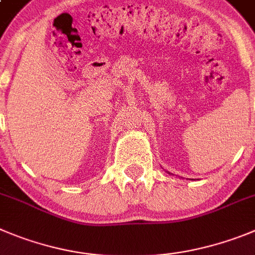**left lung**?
I'll return each mask as SVG.
<instances>
[{"mask_svg":"<svg viewBox=\"0 0 255 255\" xmlns=\"http://www.w3.org/2000/svg\"><path fill=\"white\" fill-rule=\"evenodd\" d=\"M168 173H170V172H168Z\"/></svg>","mask_w":255,"mask_h":255,"instance_id":"obj_1","label":"left lung"}]
</instances>
